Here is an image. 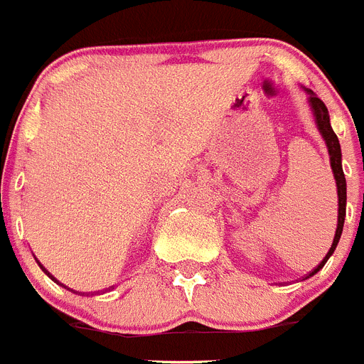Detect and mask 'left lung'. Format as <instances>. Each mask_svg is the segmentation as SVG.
Here are the masks:
<instances>
[{
    "label": "left lung",
    "mask_w": 364,
    "mask_h": 364,
    "mask_svg": "<svg viewBox=\"0 0 364 364\" xmlns=\"http://www.w3.org/2000/svg\"><path fill=\"white\" fill-rule=\"evenodd\" d=\"M304 90V94L308 95V105H310V110H312L314 120H316V126H318L319 135L323 136L325 144H327V152H329V159H331V168H333L334 180H336V193H338V223H336V231H334V238L333 244H331L329 252L323 257V261L316 267V269L306 276H314L316 272L323 269L327 259H329L331 255L334 254V250L338 246L340 235H342V229H344V218H346V176L344 171H342V150H340V142L336 133L333 132V127H331V118H329V110L325 107V103L319 100L318 95L314 94L312 90H308L302 86Z\"/></svg>",
    "instance_id": "8db88e82"
}]
</instances>
